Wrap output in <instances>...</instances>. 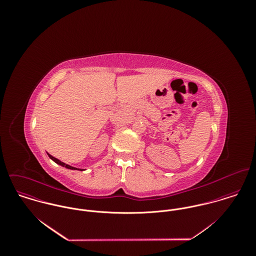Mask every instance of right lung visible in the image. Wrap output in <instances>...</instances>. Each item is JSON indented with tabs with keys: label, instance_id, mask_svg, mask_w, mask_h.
<instances>
[{
	"label": "right lung",
	"instance_id": "add662e5",
	"mask_svg": "<svg viewBox=\"0 0 256 256\" xmlns=\"http://www.w3.org/2000/svg\"><path fill=\"white\" fill-rule=\"evenodd\" d=\"M47 154H48V156H49L52 160H54L56 164H60V166H64V168H69V170H80V168H74V166H69V164H65V162H61V160H59L58 158H54L53 156H51V154H48V152H47Z\"/></svg>",
	"mask_w": 256,
	"mask_h": 256
}]
</instances>
